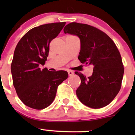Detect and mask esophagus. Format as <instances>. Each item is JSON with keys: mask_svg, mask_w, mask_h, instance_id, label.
Listing matches in <instances>:
<instances>
[{"mask_svg": "<svg viewBox=\"0 0 135 135\" xmlns=\"http://www.w3.org/2000/svg\"><path fill=\"white\" fill-rule=\"evenodd\" d=\"M68 74H69V76H72L74 74V73L73 71H70V70H68Z\"/></svg>", "mask_w": 135, "mask_h": 135, "instance_id": "obj_1", "label": "esophagus"}]
</instances>
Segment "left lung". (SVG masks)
<instances>
[{
    "instance_id": "left-lung-1",
    "label": "left lung",
    "mask_w": 135,
    "mask_h": 135,
    "mask_svg": "<svg viewBox=\"0 0 135 135\" xmlns=\"http://www.w3.org/2000/svg\"><path fill=\"white\" fill-rule=\"evenodd\" d=\"M63 31L80 38L79 61L93 66L92 76L88 78L75 72L81 79V84L76 91L79 100L92 108L106 107L119 93L124 73L116 45L105 32L87 24L70 23Z\"/></svg>"
}]
</instances>
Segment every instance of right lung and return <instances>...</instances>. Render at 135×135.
Listing matches in <instances>:
<instances>
[{
	"label": "right lung",
	"mask_w": 135,
	"mask_h": 135,
	"mask_svg": "<svg viewBox=\"0 0 135 135\" xmlns=\"http://www.w3.org/2000/svg\"><path fill=\"white\" fill-rule=\"evenodd\" d=\"M65 22L42 25L28 31L19 41L11 64L13 85L24 104L42 110L52 103L59 85L68 78L65 70H41L48 57L50 44Z\"/></svg>",
	"instance_id": "obj_1"
}]
</instances>
